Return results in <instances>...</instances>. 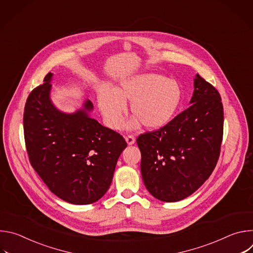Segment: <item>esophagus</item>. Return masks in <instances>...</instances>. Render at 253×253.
<instances>
[{
	"label": "esophagus",
	"mask_w": 253,
	"mask_h": 253,
	"mask_svg": "<svg viewBox=\"0 0 253 253\" xmlns=\"http://www.w3.org/2000/svg\"><path fill=\"white\" fill-rule=\"evenodd\" d=\"M125 140H126L128 145H133V144L135 143V138H134L133 136H131V135L126 136V137H125Z\"/></svg>",
	"instance_id": "1"
}]
</instances>
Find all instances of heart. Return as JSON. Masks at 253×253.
<instances>
[{
    "mask_svg": "<svg viewBox=\"0 0 253 253\" xmlns=\"http://www.w3.org/2000/svg\"><path fill=\"white\" fill-rule=\"evenodd\" d=\"M181 98L182 90L177 81L155 73H144L121 81L114 89L101 86L97 103L111 129L120 127L128 103L133 118L126 124L127 129H136L141 124L147 129H159L172 120Z\"/></svg>",
    "mask_w": 253,
    "mask_h": 253,
    "instance_id": "heart-1",
    "label": "heart"
}]
</instances>
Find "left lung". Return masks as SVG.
I'll return each instance as SVG.
<instances>
[{
	"label": "left lung",
	"instance_id": "obj_1",
	"mask_svg": "<svg viewBox=\"0 0 253 253\" xmlns=\"http://www.w3.org/2000/svg\"><path fill=\"white\" fill-rule=\"evenodd\" d=\"M189 104L164 127L137 138L143 182L163 202L180 201L194 193L219 157L223 106L218 91L196 74Z\"/></svg>",
	"mask_w": 253,
	"mask_h": 253
}]
</instances>
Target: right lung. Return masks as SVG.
Returning a JSON list of instances; mask_svg holds the SVG:
<instances>
[{
    "instance_id": "add662e5",
    "label": "right lung",
    "mask_w": 253,
    "mask_h": 253,
    "mask_svg": "<svg viewBox=\"0 0 253 253\" xmlns=\"http://www.w3.org/2000/svg\"><path fill=\"white\" fill-rule=\"evenodd\" d=\"M53 76L47 74L26 102L24 134L29 159L56 196L72 204H91L109 189L127 143L90 117L94 107L88 99L73 113L59 110L51 99Z\"/></svg>"
}]
</instances>
